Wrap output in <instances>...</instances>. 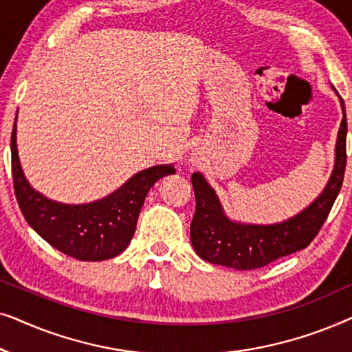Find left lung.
Instances as JSON below:
<instances>
[{"instance_id":"8db88e82","label":"left lung","mask_w":352,"mask_h":352,"mask_svg":"<svg viewBox=\"0 0 352 352\" xmlns=\"http://www.w3.org/2000/svg\"><path fill=\"white\" fill-rule=\"evenodd\" d=\"M333 91L336 93L335 88ZM340 104L343 120L336 139L335 166L329 184L307 208L283 223L269 226L235 223L224 214L218 195L205 177L200 173L192 175L195 214L190 223V240L201 259L237 271H252L306 248L314 240L343 186L348 122L341 98Z\"/></svg>"}]
</instances>
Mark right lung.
<instances>
[{"mask_svg": "<svg viewBox=\"0 0 352 352\" xmlns=\"http://www.w3.org/2000/svg\"><path fill=\"white\" fill-rule=\"evenodd\" d=\"M17 128L11 134L14 192L23 218L51 247L80 261L115 258L131 242L138 218L151 187L175 175L173 165L142 170L112 194L93 204L65 205L36 192L23 176L17 153Z\"/></svg>", "mask_w": 352, "mask_h": 352, "instance_id": "1", "label": "right lung"}]
</instances>
